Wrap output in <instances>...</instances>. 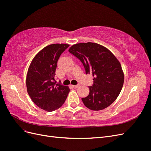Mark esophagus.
<instances>
[{
    "label": "esophagus",
    "instance_id": "obj_1",
    "mask_svg": "<svg viewBox=\"0 0 151 151\" xmlns=\"http://www.w3.org/2000/svg\"><path fill=\"white\" fill-rule=\"evenodd\" d=\"M72 88H73L76 89V88H79V85H72Z\"/></svg>",
    "mask_w": 151,
    "mask_h": 151
}]
</instances>
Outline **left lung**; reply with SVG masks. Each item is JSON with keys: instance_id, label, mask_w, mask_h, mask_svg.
Listing matches in <instances>:
<instances>
[{"instance_id": "8db88e82", "label": "left lung", "mask_w": 151, "mask_h": 151, "mask_svg": "<svg viewBox=\"0 0 151 151\" xmlns=\"http://www.w3.org/2000/svg\"><path fill=\"white\" fill-rule=\"evenodd\" d=\"M68 52L83 63L86 74H93L89 94L82 98L85 106L94 111L109 106L120 94L124 82L120 62L108 48L96 43L73 45Z\"/></svg>"}]
</instances>
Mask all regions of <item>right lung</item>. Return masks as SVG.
I'll list each match as a JSON object with an SVG mask.
<instances>
[{
    "instance_id": "obj_1",
    "label": "right lung",
    "mask_w": 151,
    "mask_h": 151,
    "mask_svg": "<svg viewBox=\"0 0 151 151\" xmlns=\"http://www.w3.org/2000/svg\"><path fill=\"white\" fill-rule=\"evenodd\" d=\"M68 44H52L43 48L31 61L26 76L27 91L41 109L53 111L65 103L70 89L57 84L54 77L57 62Z\"/></svg>"
}]
</instances>
